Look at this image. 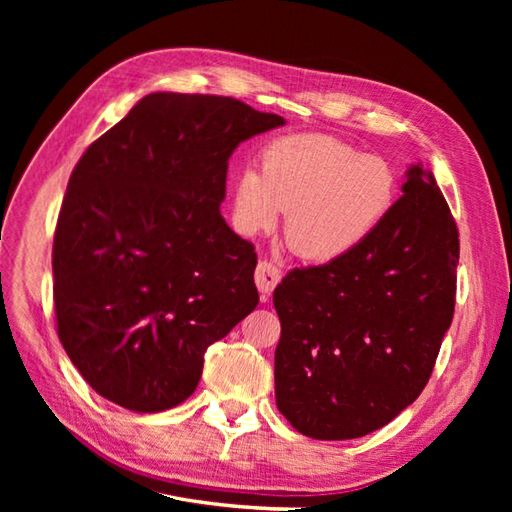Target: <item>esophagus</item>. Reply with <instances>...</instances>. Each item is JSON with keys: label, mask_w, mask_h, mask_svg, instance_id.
Wrapping results in <instances>:
<instances>
[{"label": "esophagus", "mask_w": 512, "mask_h": 512, "mask_svg": "<svg viewBox=\"0 0 512 512\" xmlns=\"http://www.w3.org/2000/svg\"><path fill=\"white\" fill-rule=\"evenodd\" d=\"M254 280H256L258 290L265 294V297H269V294L275 290V286L280 284L282 271L277 269L271 260H260L256 267V273H254Z\"/></svg>", "instance_id": "esophagus-1"}]
</instances>
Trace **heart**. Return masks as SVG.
<instances>
[{"instance_id":"1","label":"heart","mask_w":512,"mask_h":512,"mask_svg":"<svg viewBox=\"0 0 512 512\" xmlns=\"http://www.w3.org/2000/svg\"><path fill=\"white\" fill-rule=\"evenodd\" d=\"M260 169L245 166L232 183L235 224L258 235L288 211V247L314 262L354 254L391 218L399 198L389 162L329 134L275 138L262 151Z\"/></svg>"}]
</instances>
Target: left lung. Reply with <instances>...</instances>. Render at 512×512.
<instances>
[{
    "label": "left lung",
    "mask_w": 512,
    "mask_h": 512,
    "mask_svg": "<svg viewBox=\"0 0 512 512\" xmlns=\"http://www.w3.org/2000/svg\"><path fill=\"white\" fill-rule=\"evenodd\" d=\"M391 218L354 254L273 292L275 401L299 433L352 440L421 395L455 312L459 232L431 170L410 168Z\"/></svg>",
    "instance_id": "obj_1"
}]
</instances>
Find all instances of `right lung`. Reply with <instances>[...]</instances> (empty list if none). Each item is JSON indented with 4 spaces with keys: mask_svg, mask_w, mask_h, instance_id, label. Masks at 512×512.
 Here are the masks:
<instances>
[{
    "mask_svg": "<svg viewBox=\"0 0 512 512\" xmlns=\"http://www.w3.org/2000/svg\"><path fill=\"white\" fill-rule=\"evenodd\" d=\"M235 98L156 91L72 170L53 243L59 342L134 412L188 399L207 348L258 305L254 245L220 213L228 160L284 126Z\"/></svg>",
    "mask_w": 512,
    "mask_h": 512,
    "instance_id": "1",
    "label": "right lung"
}]
</instances>
